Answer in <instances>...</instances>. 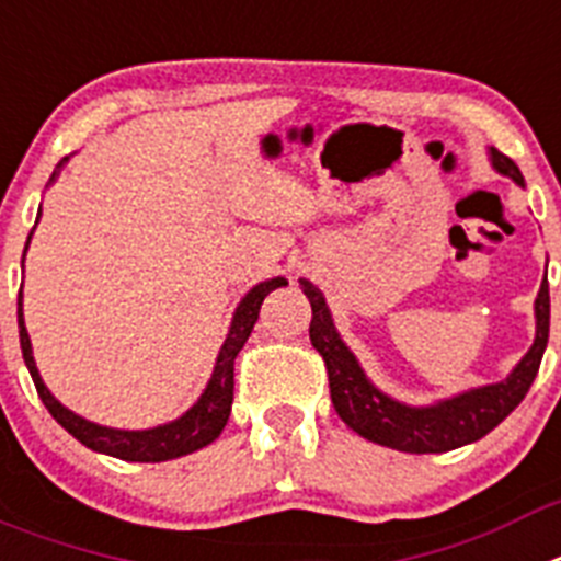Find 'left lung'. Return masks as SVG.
Masks as SVG:
<instances>
[{
	"label": "left lung",
	"mask_w": 561,
	"mask_h": 561,
	"mask_svg": "<svg viewBox=\"0 0 561 561\" xmlns=\"http://www.w3.org/2000/svg\"><path fill=\"white\" fill-rule=\"evenodd\" d=\"M490 156L497 172L523 183L520 169L515 167L512 158L497 150H490ZM300 286L311 300L308 336L325 362L328 387H331L336 414L364 439L394 450H405V454H448V450L470 445V442L490 434L526 398L534 378H537L542 353H546L548 325H551V297H548V280H542L537 302H534V308H537V339L506 381L470 389L459 398L428 405V409H411V405L381 394L364 378L358 362L344 347L336 328H333L322 291L308 280H300Z\"/></svg>",
	"instance_id": "left-lung-1"
}]
</instances>
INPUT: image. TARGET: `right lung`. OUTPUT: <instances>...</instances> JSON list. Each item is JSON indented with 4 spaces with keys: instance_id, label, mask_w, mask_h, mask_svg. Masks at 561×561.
Segmentation results:
<instances>
[{
    "instance_id": "right-lung-1",
    "label": "right lung",
    "mask_w": 561,
    "mask_h": 561,
    "mask_svg": "<svg viewBox=\"0 0 561 561\" xmlns=\"http://www.w3.org/2000/svg\"><path fill=\"white\" fill-rule=\"evenodd\" d=\"M277 286H286V277H272V280H264V284L255 286V289L241 300V306L236 308V317H233V325H230L228 339H225L222 351H219L217 367H214V375H210L208 389H205L203 398H199L197 403L183 414V417L174 420V423L169 425H161V428H150V431L105 428V425H94L89 423V420L77 417L75 411L60 405L58 400L49 394V389L44 387L38 367H35L33 347H30V336L22 317V295H19V339H22L24 362H27L30 375H33V383L35 389H38V398L44 400L49 414H53V417L58 420V423L64 425L77 442H82L85 448L100 450V454L116 456V459H125V461L178 459V456H186V454H194V450L205 448V445H210V442L222 434L225 423H228L230 417V403H233L236 356H239V351L244 347L247 336L253 333L255 320H259L261 302H264V297L270 295L272 289H277Z\"/></svg>"
}]
</instances>
